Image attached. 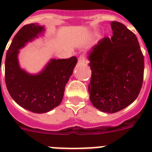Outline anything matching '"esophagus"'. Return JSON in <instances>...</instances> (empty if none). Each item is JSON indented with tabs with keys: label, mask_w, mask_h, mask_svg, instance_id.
<instances>
[{
	"label": "esophagus",
	"mask_w": 152,
	"mask_h": 152,
	"mask_svg": "<svg viewBox=\"0 0 152 152\" xmlns=\"http://www.w3.org/2000/svg\"><path fill=\"white\" fill-rule=\"evenodd\" d=\"M78 61H79V63H85L86 62V58L84 56H80V57H79V60H78Z\"/></svg>",
	"instance_id": "34e87169"
}]
</instances>
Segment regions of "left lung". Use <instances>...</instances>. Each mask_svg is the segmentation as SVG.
I'll use <instances>...</instances> for the list:
<instances>
[{
  "label": "left lung",
  "mask_w": 152,
  "mask_h": 152,
  "mask_svg": "<svg viewBox=\"0 0 152 152\" xmlns=\"http://www.w3.org/2000/svg\"><path fill=\"white\" fill-rule=\"evenodd\" d=\"M111 27V39H100L87 57L92 70L91 102L102 112L115 113L138 97L143 83L144 56L134 33L117 21Z\"/></svg>",
  "instance_id": "1"
}]
</instances>
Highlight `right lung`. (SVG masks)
Listing matches in <instances>:
<instances>
[{"label": "right lung", "instance_id": "obj_1", "mask_svg": "<svg viewBox=\"0 0 152 152\" xmlns=\"http://www.w3.org/2000/svg\"><path fill=\"white\" fill-rule=\"evenodd\" d=\"M44 31L39 23L23 26L13 39L5 60V83L10 96L20 106L34 113H48L61 103L66 84L77 63L76 56L51 59L37 74L21 69L19 50Z\"/></svg>", "mask_w": 152, "mask_h": 152}]
</instances>
